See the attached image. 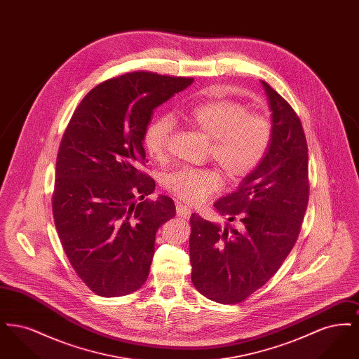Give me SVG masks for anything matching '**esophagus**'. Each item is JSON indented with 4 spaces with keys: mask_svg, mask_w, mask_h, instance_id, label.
Segmentation results:
<instances>
[{
    "mask_svg": "<svg viewBox=\"0 0 359 359\" xmlns=\"http://www.w3.org/2000/svg\"><path fill=\"white\" fill-rule=\"evenodd\" d=\"M176 212L180 218H189L191 215V208L187 205L180 203V202H176Z\"/></svg>",
    "mask_w": 359,
    "mask_h": 359,
    "instance_id": "obj_1",
    "label": "esophagus"
}]
</instances>
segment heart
<instances>
[{"label": "heart", "instance_id": "b5f03b06", "mask_svg": "<svg viewBox=\"0 0 359 359\" xmlns=\"http://www.w3.org/2000/svg\"><path fill=\"white\" fill-rule=\"evenodd\" d=\"M173 118L182 120L211 140L210 157L226 177L241 180L262 163L273 137V125L261 114L230 100H212L179 109ZM173 122L167 116L151 121L144 130V147L154 158L167 157ZM221 175L212 168H179L164 177V187L188 203H201L221 188Z\"/></svg>", "mask_w": 359, "mask_h": 359}]
</instances>
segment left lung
Masks as SVG:
<instances>
[{
  "instance_id": "obj_1",
  "label": "left lung",
  "mask_w": 359,
  "mask_h": 359,
  "mask_svg": "<svg viewBox=\"0 0 359 359\" xmlns=\"http://www.w3.org/2000/svg\"><path fill=\"white\" fill-rule=\"evenodd\" d=\"M272 110L268 154L217 212L233 226L189 218L191 280L205 297L237 304L265 285L300 234L309 196L308 147L300 118L276 90L261 82Z\"/></svg>"
}]
</instances>
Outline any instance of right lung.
Wrapping results in <instances>:
<instances>
[{
	"label": "right lung",
	"mask_w": 359,
	"mask_h": 359,
	"mask_svg": "<svg viewBox=\"0 0 359 359\" xmlns=\"http://www.w3.org/2000/svg\"><path fill=\"white\" fill-rule=\"evenodd\" d=\"M192 78L133 71L107 79L75 109L56 157L53 221L63 250L94 293L117 297L149 276L158 227L175 217L170 196H148L154 180L142 137L154 107Z\"/></svg>",
	"instance_id": "right-lung-1"
}]
</instances>
